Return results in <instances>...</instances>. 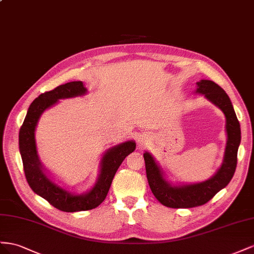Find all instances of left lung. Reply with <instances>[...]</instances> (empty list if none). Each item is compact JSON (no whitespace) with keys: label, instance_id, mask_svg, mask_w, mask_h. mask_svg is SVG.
Masks as SVG:
<instances>
[{"label":"left lung","instance_id":"obj_1","mask_svg":"<svg viewBox=\"0 0 254 254\" xmlns=\"http://www.w3.org/2000/svg\"><path fill=\"white\" fill-rule=\"evenodd\" d=\"M197 85V92L203 93L226 116L228 141L224 159L220 169L212 179L198 184L177 187L171 186L164 179L154 158L148 152L144 153L143 158L151 191L163 205L171 208H190L207 203L217 192L230 183L237 165V150L241 143V126L229 96L213 81L202 79Z\"/></svg>","mask_w":254,"mask_h":254}]
</instances>
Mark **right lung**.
I'll use <instances>...</instances> for the list:
<instances>
[{
  "mask_svg": "<svg viewBox=\"0 0 254 254\" xmlns=\"http://www.w3.org/2000/svg\"><path fill=\"white\" fill-rule=\"evenodd\" d=\"M86 88L82 82H70L36 98L28 107L26 117L19 132V149L22 157L25 179L32 190L46 199L51 205L63 212H79L96 208L106 198L111 184L121 163L135 150L134 141H127L106 152L96 186L82 195H73L55 185L43 173L36 152L35 127L43 111L55 104L59 99L82 96Z\"/></svg>",
  "mask_w": 254,
  "mask_h": 254,
  "instance_id": "add662e5",
  "label": "right lung"
}]
</instances>
